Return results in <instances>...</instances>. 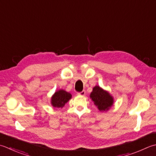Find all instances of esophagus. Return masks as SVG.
I'll return each instance as SVG.
<instances>
[{"label":"esophagus","instance_id":"obj_1","mask_svg":"<svg viewBox=\"0 0 156 156\" xmlns=\"http://www.w3.org/2000/svg\"><path fill=\"white\" fill-rule=\"evenodd\" d=\"M77 94H78V95H82V96H83V95H85V94H86V91L82 90V92H79Z\"/></svg>","mask_w":156,"mask_h":156}]
</instances>
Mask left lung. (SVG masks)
<instances>
[{"mask_svg":"<svg viewBox=\"0 0 156 156\" xmlns=\"http://www.w3.org/2000/svg\"><path fill=\"white\" fill-rule=\"evenodd\" d=\"M99 110L101 112L108 111L114 104V98L108 91L103 90L99 86H95L90 94Z\"/></svg>","mask_w":156,"mask_h":156,"instance_id":"8db88e82","label":"left lung"}]
</instances>
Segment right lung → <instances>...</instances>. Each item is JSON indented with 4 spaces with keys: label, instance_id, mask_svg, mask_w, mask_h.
<instances>
[{
    "label": "right lung",
    "instance_id": "add662e5",
    "mask_svg": "<svg viewBox=\"0 0 156 156\" xmlns=\"http://www.w3.org/2000/svg\"><path fill=\"white\" fill-rule=\"evenodd\" d=\"M72 98V94L64 90H59L51 97V105L54 108H62L66 103Z\"/></svg>",
    "mask_w": 156,
    "mask_h": 156
}]
</instances>
